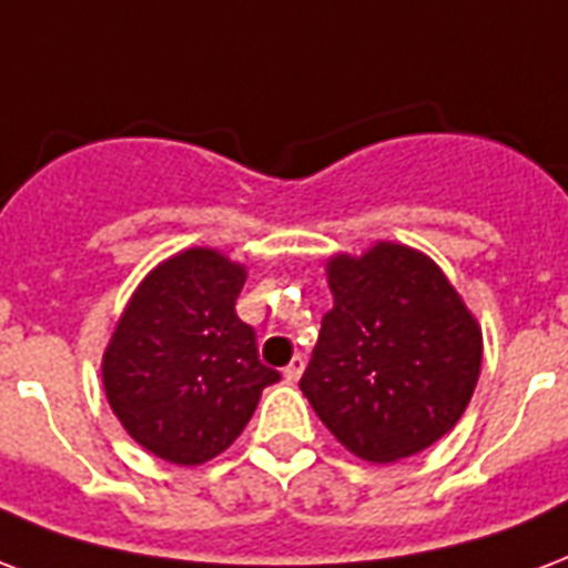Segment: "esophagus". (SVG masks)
I'll return each instance as SVG.
<instances>
[{
	"label": "esophagus",
	"mask_w": 568,
	"mask_h": 568,
	"mask_svg": "<svg viewBox=\"0 0 568 568\" xmlns=\"http://www.w3.org/2000/svg\"><path fill=\"white\" fill-rule=\"evenodd\" d=\"M301 375H303V357H294V361L283 369V378L288 381V384H297V381H301Z\"/></svg>",
	"instance_id": "obj_1"
}]
</instances>
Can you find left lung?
<instances>
[{
  "label": "left lung",
  "instance_id": "1",
  "mask_svg": "<svg viewBox=\"0 0 568 568\" xmlns=\"http://www.w3.org/2000/svg\"><path fill=\"white\" fill-rule=\"evenodd\" d=\"M327 285L333 310L303 372V396L363 462L417 456L470 405L483 327L447 274L396 241L331 255Z\"/></svg>",
  "mask_w": 568,
  "mask_h": 568
}]
</instances>
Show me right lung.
Segmentation results:
<instances>
[{
  "instance_id": "right-lung-1",
  "label": "right lung",
  "mask_w": 568,
  "mask_h": 568,
  "mask_svg": "<svg viewBox=\"0 0 568 568\" xmlns=\"http://www.w3.org/2000/svg\"><path fill=\"white\" fill-rule=\"evenodd\" d=\"M246 265L187 246L130 294L101 361L103 393L130 438L169 465H205L235 444L280 372L235 313Z\"/></svg>"
}]
</instances>
